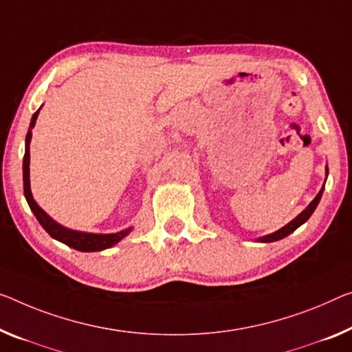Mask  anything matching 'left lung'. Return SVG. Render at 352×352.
Wrapping results in <instances>:
<instances>
[{"label": "left lung", "mask_w": 352, "mask_h": 352, "mask_svg": "<svg viewBox=\"0 0 352 352\" xmlns=\"http://www.w3.org/2000/svg\"><path fill=\"white\" fill-rule=\"evenodd\" d=\"M326 173H329V170H326ZM322 190H324V186H322V188L320 190V193L316 195L315 197V199H313V201L308 204V206L302 210V212L297 215V217L294 219V220H291L288 225H285L283 228H280L278 231H275V232H272V234H267V236H263V237H259V242H274V241H280V239H283V237H286L288 234H291V232L293 231H296L297 228H299L300 225H304L305 221L310 219V215L315 212V209H316V206H318V203H320V199H321V197H322Z\"/></svg>", "instance_id": "1"}]
</instances>
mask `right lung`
<instances>
[{"instance_id": "obj_1", "label": "right lung", "mask_w": 352, "mask_h": 352, "mask_svg": "<svg viewBox=\"0 0 352 352\" xmlns=\"http://www.w3.org/2000/svg\"><path fill=\"white\" fill-rule=\"evenodd\" d=\"M39 110H37L31 118L30 131H28V133H26V140H25V157H23V192H25L26 201H28L30 208L32 210V214L36 215V219L39 220L42 228H44L48 234L53 237V239L63 242V244L72 247V248H75V250L100 252V250H105V248L113 247L115 244H118L122 237H126L129 232L132 231V228L122 230L120 232H113V234H94V232L69 230V228H66V226L56 223V221L53 220L44 209L39 208V204H37L34 201V198H32L31 187H30V143H31V137H32L31 129L34 127L37 115H39Z\"/></svg>"}]
</instances>
